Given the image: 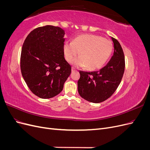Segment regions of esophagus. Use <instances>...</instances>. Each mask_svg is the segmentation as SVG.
<instances>
[{"instance_id":"obj_1","label":"esophagus","mask_w":150,"mask_h":150,"mask_svg":"<svg viewBox=\"0 0 150 150\" xmlns=\"http://www.w3.org/2000/svg\"><path fill=\"white\" fill-rule=\"evenodd\" d=\"M76 71V70L74 69V67H72V68H71V71H72V72H74V71Z\"/></svg>"}]
</instances>
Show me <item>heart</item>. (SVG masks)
<instances>
[{"label": "heart", "instance_id": "heart-1", "mask_svg": "<svg viewBox=\"0 0 150 150\" xmlns=\"http://www.w3.org/2000/svg\"><path fill=\"white\" fill-rule=\"evenodd\" d=\"M112 50L111 40L95 34H83L74 38L72 42H66L63 51L66 61L71 62L80 52V57L72 64L85 67L93 71L101 67L110 57Z\"/></svg>", "mask_w": 150, "mask_h": 150}]
</instances>
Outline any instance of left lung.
<instances>
[{"label":"left lung","instance_id":"left-lung-1","mask_svg":"<svg viewBox=\"0 0 150 150\" xmlns=\"http://www.w3.org/2000/svg\"><path fill=\"white\" fill-rule=\"evenodd\" d=\"M111 39L114 53L108 64L98 71H79L78 93L88 101L99 103L106 100L121 81L125 67L124 52L120 42L113 38Z\"/></svg>","mask_w":150,"mask_h":150}]
</instances>
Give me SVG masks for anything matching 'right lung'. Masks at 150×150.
Returning <instances> with one entry per match:
<instances>
[{
  "label": "right lung",
  "mask_w": 150,
  "mask_h": 150,
  "mask_svg": "<svg viewBox=\"0 0 150 150\" xmlns=\"http://www.w3.org/2000/svg\"><path fill=\"white\" fill-rule=\"evenodd\" d=\"M64 34L59 27H40L30 32L22 46V77L32 93L42 99L59 94L71 74L63 51Z\"/></svg>",
  "instance_id": "add662e5"
}]
</instances>
